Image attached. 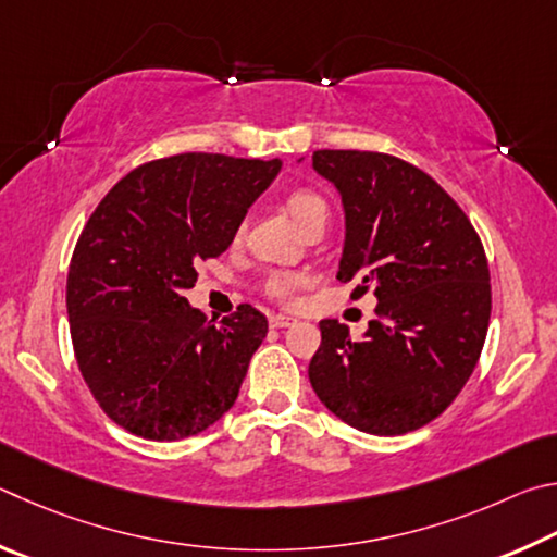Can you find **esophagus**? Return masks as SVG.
Masks as SVG:
<instances>
[{
	"mask_svg": "<svg viewBox=\"0 0 557 557\" xmlns=\"http://www.w3.org/2000/svg\"><path fill=\"white\" fill-rule=\"evenodd\" d=\"M296 323V318H288V315H271L269 318V325L271 327H288V325H294Z\"/></svg>",
	"mask_w": 557,
	"mask_h": 557,
	"instance_id": "esophagus-1",
	"label": "esophagus"
}]
</instances>
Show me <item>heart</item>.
<instances>
[{
	"label": "heart",
	"mask_w": 557,
	"mask_h": 557,
	"mask_svg": "<svg viewBox=\"0 0 557 557\" xmlns=\"http://www.w3.org/2000/svg\"><path fill=\"white\" fill-rule=\"evenodd\" d=\"M288 212L294 214V220L298 224L308 222L310 218H315L320 212H327V205L325 200L320 198L318 193L308 190V188H300L294 190L288 198ZM304 273H296V271H273L263 281V290H267V296H271L273 300H281V304H288L290 298H294L296 290L304 286Z\"/></svg>",
	"instance_id": "heart-1"
}]
</instances>
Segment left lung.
I'll list each match as a JSON object with an SVG mask.
<instances>
[{
    "instance_id": "8db88e82",
    "label": "left lung",
    "mask_w": 557,
    "mask_h": 557,
    "mask_svg": "<svg viewBox=\"0 0 557 557\" xmlns=\"http://www.w3.org/2000/svg\"><path fill=\"white\" fill-rule=\"evenodd\" d=\"M313 169L345 210L337 278L379 304L362 339L320 320L310 384L357 431L411 433L455 401L482 355L492 315L484 247L460 205L396 156L323 149Z\"/></svg>"
}]
</instances>
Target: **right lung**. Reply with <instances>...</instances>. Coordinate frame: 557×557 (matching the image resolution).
Returning a JSON list of instances; mask_svg holds the SVG:
<instances>
[{"instance_id": "right-lung-1", "label": "right lung", "mask_w": 557, "mask_h": 557, "mask_svg": "<svg viewBox=\"0 0 557 557\" xmlns=\"http://www.w3.org/2000/svg\"><path fill=\"white\" fill-rule=\"evenodd\" d=\"M281 159L178 153L134 169L87 220L67 269L77 367L116 425L183 441L230 411L269 323L242 304L218 325L183 290L220 257Z\"/></svg>"}]
</instances>
